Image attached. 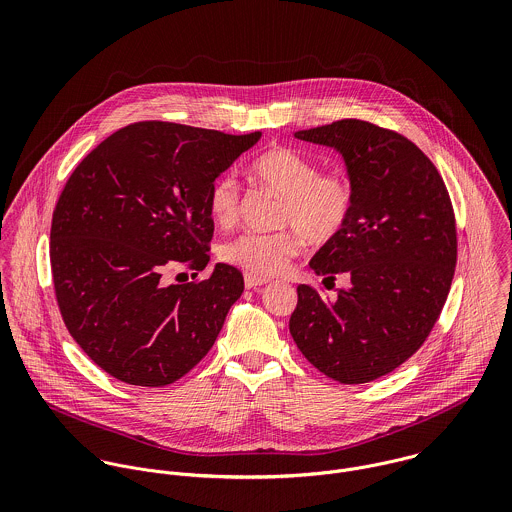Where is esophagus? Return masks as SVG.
I'll use <instances>...</instances> for the list:
<instances>
[{"label": "esophagus", "instance_id": "34e87169", "mask_svg": "<svg viewBox=\"0 0 512 512\" xmlns=\"http://www.w3.org/2000/svg\"><path fill=\"white\" fill-rule=\"evenodd\" d=\"M268 280L266 278H260V276H254V274H246L244 276V286L248 290H254V288H260V286H266Z\"/></svg>", "mask_w": 512, "mask_h": 512}]
</instances>
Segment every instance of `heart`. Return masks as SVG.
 <instances>
[{
	"label": "heart",
	"mask_w": 512,
	"mask_h": 512,
	"mask_svg": "<svg viewBox=\"0 0 512 512\" xmlns=\"http://www.w3.org/2000/svg\"><path fill=\"white\" fill-rule=\"evenodd\" d=\"M256 179L278 191L280 205L276 232H246L220 246V258L254 276H276L288 268L299 250L301 236L309 244L333 242L349 224L355 211L357 191L349 175L341 171L321 173V167L301 151L274 146L252 163ZM240 193L232 177H219L209 191V215L219 226L238 219Z\"/></svg>",
	"instance_id": "1"
}]
</instances>
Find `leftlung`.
Returning <instances> with one entry per match:
<instances>
[{
    "instance_id": "8db88e82",
    "label": "left lung",
    "mask_w": 512,
    "mask_h": 512,
    "mask_svg": "<svg viewBox=\"0 0 512 512\" xmlns=\"http://www.w3.org/2000/svg\"><path fill=\"white\" fill-rule=\"evenodd\" d=\"M295 138L343 155L357 201L345 230L309 262L349 288L329 301L297 286L290 333L329 378L370 382L408 361L438 321L457 262L453 207L436 165L392 130L339 120Z\"/></svg>"
}]
</instances>
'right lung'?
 Returning a JSON list of instances; mask_svg holds the SVG:
<instances>
[{
	"label": "right lung",
	"mask_w": 512,
	"mask_h": 512,
	"mask_svg": "<svg viewBox=\"0 0 512 512\" xmlns=\"http://www.w3.org/2000/svg\"><path fill=\"white\" fill-rule=\"evenodd\" d=\"M260 136L136 122L74 169L53 213V284L76 345L110 376L167 386L215 345L242 274L217 264L209 280L171 286L161 274L205 270L209 191Z\"/></svg>",
	"instance_id": "1"
}]
</instances>
